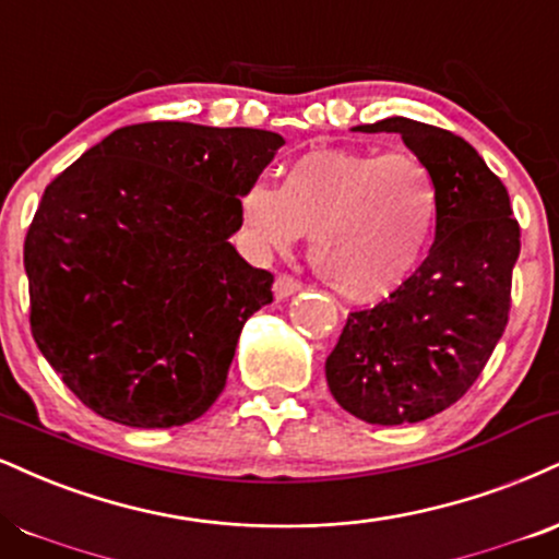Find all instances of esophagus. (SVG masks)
Instances as JSON below:
<instances>
[{
    "instance_id": "obj_1",
    "label": "esophagus",
    "mask_w": 559,
    "mask_h": 559,
    "mask_svg": "<svg viewBox=\"0 0 559 559\" xmlns=\"http://www.w3.org/2000/svg\"><path fill=\"white\" fill-rule=\"evenodd\" d=\"M297 292H301V281L294 278V275L284 273V275H278V278H275V284H273L275 299H288V297H294Z\"/></svg>"
}]
</instances>
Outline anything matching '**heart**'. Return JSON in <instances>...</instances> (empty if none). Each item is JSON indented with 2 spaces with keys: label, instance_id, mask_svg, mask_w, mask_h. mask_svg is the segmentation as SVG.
Wrapping results in <instances>:
<instances>
[{
  "label": "heart",
  "instance_id": "1",
  "mask_svg": "<svg viewBox=\"0 0 559 559\" xmlns=\"http://www.w3.org/2000/svg\"><path fill=\"white\" fill-rule=\"evenodd\" d=\"M440 213V181L412 153L325 147L292 160L278 190L254 181L241 194V221L262 252L312 237L314 271L354 305L393 297L419 273Z\"/></svg>",
  "mask_w": 559,
  "mask_h": 559
}]
</instances>
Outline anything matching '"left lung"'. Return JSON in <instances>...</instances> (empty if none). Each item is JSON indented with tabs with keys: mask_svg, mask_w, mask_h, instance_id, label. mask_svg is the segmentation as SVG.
I'll return each mask as SVG.
<instances>
[{
	"mask_svg": "<svg viewBox=\"0 0 559 559\" xmlns=\"http://www.w3.org/2000/svg\"><path fill=\"white\" fill-rule=\"evenodd\" d=\"M354 130L399 132L440 181L442 213L419 273L348 314L325 378L356 419L414 425L463 399L506 333L521 226L506 185L459 134L406 117Z\"/></svg>",
	"mask_w": 559,
	"mask_h": 559,
	"instance_id": "1",
	"label": "left lung"
}]
</instances>
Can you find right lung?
<instances>
[{"instance_id": "right-lung-1", "label": "right lung", "mask_w": 559, "mask_h": 559, "mask_svg": "<svg viewBox=\"0 0 559 559\" xmlns=\"http://www.w3.org/2000/svg\"><path fill=\"white\" fill-rule=\"evenodd\" d=\"M281 145L252 127L130 124L46 187L23 250L31 331L91 412L166 429L218 399L241 328L273 301V273L228 237Z\"/></svg>"}]
</instances>
